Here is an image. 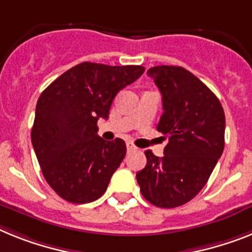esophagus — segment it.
Here are the masks:
<instances>
[{
	"label": "esophagus",
	"instance_id": "34e87169",
	"mask_svg": "<svg viewBox=\"0 0 252 252\" xmlns=\"http://www.w3.org/2000/svg\"><path fill=\"white\" fill-rule=\"evenodd\" d=\"M126 150H128V151H134V150H136V146L133 145V143L128 142L126 143Z\"/></svg>",
	"mask_w": 252,
	"mask_h": 252
}]
</instances>
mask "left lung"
Instances as JSON below:
<instances>
[{
	"mask_svg": "<svg viewBox=\"0 0 252 252\" xmlns=\"http://www.w3.org/2000/svg\"><path fill=\"white\" fill-rule=\"evenodd\" d=\"M162 96L156 129L169 138L164 156L145 151L147 164L136 174L142 196L158 208L185 205L201 191L224 150L225 116L220 101L185 67L147 70Z\"/></svg>",
	"mask_w": 252,
	"mask_h": 252,
	"instance_id": "1",
	"label": "left lung"
}]
</instances>
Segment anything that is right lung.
Masks as SVG:
<instances>
[{"instance_id":"right-lung-1","label":"right lung","mask_w":252,"mask_h":252,"mask_svg":"<svg viewBox=\"0 0 252 252\" xmlns=\"http://www.w3.org/2000/svg\"><path fill=\"white\" fill-rule=\"evenodd\" d=\"M143 71L139 65L82 63L41 94L32 145L44 179L61 198L87 204L105 193L126 146L122 138L103 141L97 134V122L109 118L116 94Z\"/></svg>"}]
</instances>
